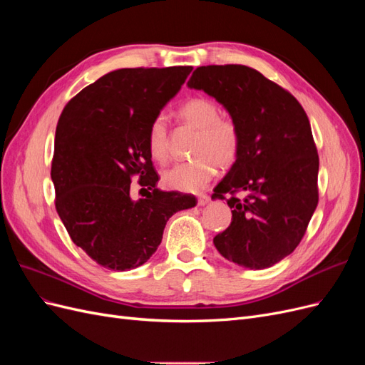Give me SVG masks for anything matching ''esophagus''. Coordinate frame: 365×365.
I'll return each instance as SVG.
<instances>
[{
  "mask_svg": "<svg viewBox=\"0 0 365 365\" xmlns=\"http://www.w3.org/2000/svg\"><path fill=\"white\" fill-rule=\"evenodd\" d=\"M208 201H210V197L207 195L197 196V205H200V207H204L205 204H208Z\"/></svg>",
  "mask_w": 365,
  "mask_h": 365,
  "instance_id": "esophagus-1",
  "label": "esophagus"
}]
</instances>
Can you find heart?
I'll return each mask as SVG.
<instances>
[{
  "mask_svg": "<svg viewBox=\"0 0 365 365\" xmlns=\"http://www.w3.org/2000/svg\"><path fill=\"white\" fill-rule=\"evenodd\" d=\"M219 106L208 97H192L181 108V117L197 128L190 161L173 164L163 172V184L172 190L195 193L205 189L216 173V164L228 168L237 160L240 129L235 118L219 114ZM148 148L153 160L165 163L169 158L168 117L157 114L148 130Z\"/></svg>",
  "mask_w": 365,
  "mask_h": 365,
  "instance_id": "b5f03b06",
  "label": "heart"
}]
</instances>
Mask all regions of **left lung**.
I'll return each mask as SVG.
<instances>
[{"label": "left lung", "instance_id": "left-lung-1", "mask_svg": "<svg viewBox=\"0 0 365 365\" xmlns=\"http://www.w3.org/2000/svg\"><path fill=\"white\" fill-rule=\"evenodd\" d=\"M187 85L224 105L242 137L237 160L212 195L233 208L213 244L239 267L269 268L298 247L318 204L309 118L289 91L245 65L197 67Z\"/></svg>", "mask_w": 365, "mask_h": 365}]
</instances>
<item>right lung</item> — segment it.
Here are the masks:
<instances>
[{"label": "right lung", "mask_w": 365, "mask_h": 365, "mask_svg": "<svg viewBox=\"0 0 365 365\" xmlns=\"http://www.w3.org/2000/svg\"><path fill=\"white\" fill-rule=\"evenodd\" d=\"M192 70L111 71L76 94L59 117L51 161L54 205L71 240L103 268L129 271L146 263L169 217L196 205L193 195L157 189L148 148L152 118ZM135 174L143 190L148 187L138 202L130 196Z\"/></svg>", "instance_id": "add662e5"}]
</instances>
